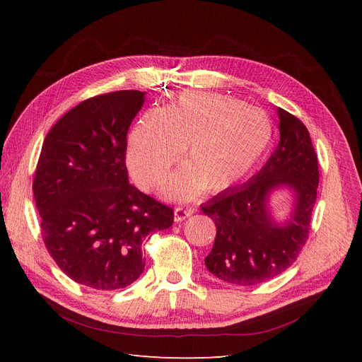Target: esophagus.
Segmentation results:
<instances>
[{
  "label": "esophagus",
  "instance_id": "34e87169",
  "mask_svg": "<svg viewBox=\"0 0 362 362\" xmlns=\"http://www.w3.org/2000/svg\"><path fill=\"white\" fill-rule=\"evenodd\" d=\"M194 208H182V206H177L175 208V211H173V218H175V222H182V221H185V218L187 217H190L192 214H194Z\"/></svg>",
  "mask_w": 362,
  "mask_h": 362
}]
</instances>
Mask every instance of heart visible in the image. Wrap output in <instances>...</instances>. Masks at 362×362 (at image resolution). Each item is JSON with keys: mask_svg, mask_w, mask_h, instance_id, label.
Here are the masks:
<instances>
[{"mask_svg": "<svg viewBox=\"0 0 362 362\" xmlns=\"http://www.w3.org/2000/svg\"><path fill=\"white\" fill-rule=\"evenodd\" d=\"M273 139L269 117L247 104L221 95H190L161 115L151 112L131 131L127 164L146 190L164 177L182 148L189 163L163 184L172 199L187 201L202 189L233 187L264 157Z\"/></svg>", "mask_w": 362, "mask_h": 362, "instance_id": "1", "label": "heart"}]
</instances>
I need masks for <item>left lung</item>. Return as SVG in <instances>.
<instances>
[{
	"mask_svg": "<svg viewBox=\"0 0 362 362\" xmlns=\"http://www.w3.org/2000/svg\"><path fill=\"white\" fill-rule=\"evenodd\" d=\"M279 144L242 187L229 189L201 205L217 228L205 258L210 273L234 286H258L288 269L308 238L319 187V163L308 129L278 108ZM287 188L293 196L286 221L269 210L271 194Z\"/></svg>",
	"mask_w": 362,
	"mask_h": 362,
	"instance_id": "left-lung-1",
	"label": "left lung"
}]
</instances>
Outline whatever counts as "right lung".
Returning <instances> with one entry per match:
<instances>
[{
	"mask_svg": "<svg viewBox=\"0 0 362 362\" xmlns=\"http://www.w3.org/2000/svg\"><path fill=\"white\" fill-rule=\"evenodd\" d=\"M145 92L90 98L57 120L43 141L33 192L49 255L95 290H119L145 269L141 243L173 223L170 206L128 181V128Z\"/></svg>",
	"mask_w": 362,
	"mask_h": 362,
	"instance_id": "add662e5",
	"label": "right lung"
}]
</instances>
